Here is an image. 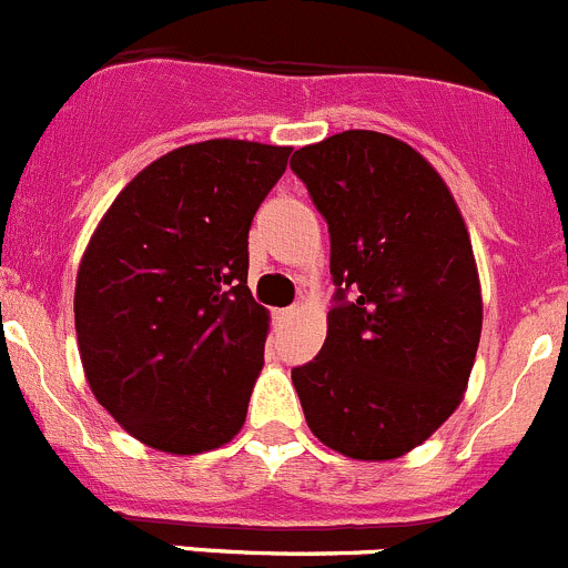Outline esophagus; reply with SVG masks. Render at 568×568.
<instances>
[{
    "mask_svg": "<svg viewBox=\"0 0 568 568\" xmlns=\"http://www.w3.org/2000/svg\"><path fill=\"white\" fill-rule=\"evenodd\" d=\"M298 306H290V310H278V321H293L295 315H298Z\"/></svg>",
    "mask_w": 568,
    "mask_h": 568,
    "instance_id": "1",
    "label": "esophagus"
}]
</instances>
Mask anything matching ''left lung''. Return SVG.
<instances>
[{"label": "left lung", "mask_w": 568, "mask_h": 568, "mask_svg": "<svg viewBox=\"0 0 568 568\" xmlns=\"http://www.w3.org/2000/svg\"><path fill=\"white\" fill-rule=\"evenodd\" d=\"M332 236L334 306L321 354L293 368L306 424L354 460L420 446L463 402L483 332L477 262L435 166L376 131L290 161Z\"/></svg>", "instance_id": "8db88e82"}]
</instances>
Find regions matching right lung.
Masks as SVG:
<instances>
[{"mask_svg":"<svg viewBox=\"0 0 568 568\" xmlns=\"http://www.w3.org/2000/svg\"><path fill=\"white\" fill-rule=\"evenodd\" d=\"M293 148L209 139L144 166L97 225L74 284L97 402L170 455L242 429L270 315L247 290V231Z\"/></svg>","mask_w":568,"mask_h":568,"instance_id":"add662e5","label":"right lung"}]
</instances>
